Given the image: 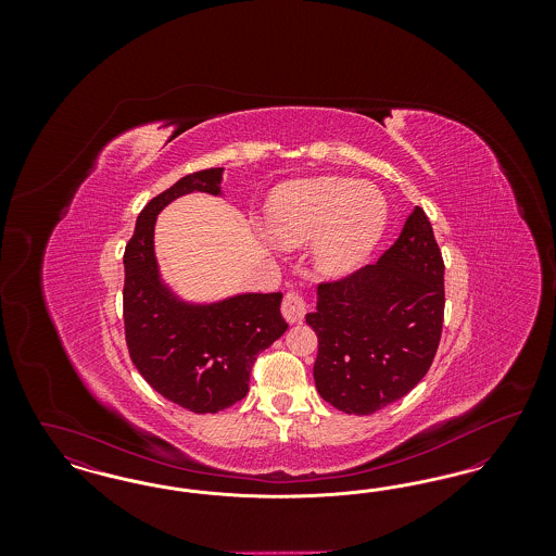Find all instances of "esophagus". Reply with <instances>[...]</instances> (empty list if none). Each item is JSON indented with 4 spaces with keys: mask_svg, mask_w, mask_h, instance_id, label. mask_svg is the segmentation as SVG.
Here are the masks:
<instances>
[{
    "mask_svg": "<svg viewBox=\"0 0 556 556\" xmlns=\"http://www.w3.org/2000/svg\"><path fill=\"white\" fill-rule=\"evenodd\" d=\"M306 311H308V304H306V298L304 293L298 290H290L283 295V302H281V313L288 323H300L306 317Z\"/></svg>",
    "mask_w": 556,
    "mask_h": 556,
    "instance_id": "esophagus-1",
    "label": "esophagus"
}]
</instances>
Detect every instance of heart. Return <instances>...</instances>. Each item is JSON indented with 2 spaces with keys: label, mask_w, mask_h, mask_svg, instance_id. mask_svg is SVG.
Masks as SVG:
<instances>
[{
  "label": "heart",
  "mask_w": 556,
  "mask_h": 556,
  "mask_svg": "<svg viewBox=\"0 0 556 556\" xmlns=\"http://www.w3.org/2000/svg\"><path fill=\"white\" fill-rule=\"evenodd\" d=\"M388 202L375 187L320 177L277 187L266 206L265 227L281 245L318 239L317 266L344 275L361 265L383 236Z\"/></svg>",
  "instance_id": "obj_1"
}]
</instances>
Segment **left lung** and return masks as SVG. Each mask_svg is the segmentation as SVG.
Masks as SVG:
<instances>
[{"instance_id": "left-lung-1", "label": "left lung", "mask_w": 556, "mask_h": 556, "mask_svg": "<svg viewBox=\"0 0 556 556\" xmlns=\"http://www.w3.org/2000/svg\"><path fill=\"white\" fill-rule=\"evenodd\" d=\"M306 323L318 338V394L348 415L406 396L431 367L444 325V261L424 208L377 265L320 281Z\"/></svg>"}]
</instances>
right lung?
Instances as JSON below:
<instances>
[{
	"mask_svg": "<svg viewBox=\"0 0 556 556\" xmlns=\"http://www.w3.org/2000/svg\"><path fill=\"white\" fill-rule=\"evenodd\" d=\"M220 179L223 168L200 170L152 198L125 248L123 318L132 365L160 396L198 415L225 410L245 396L258 354L288 329L279 291L191 306L160 283L159 212L191 191L220 193Z\"/></svg>",
	"mask_w": 556,
	"mask_h": 556,
	"instance_id": "1",
	"label": "right lung"
}]
</instances>
